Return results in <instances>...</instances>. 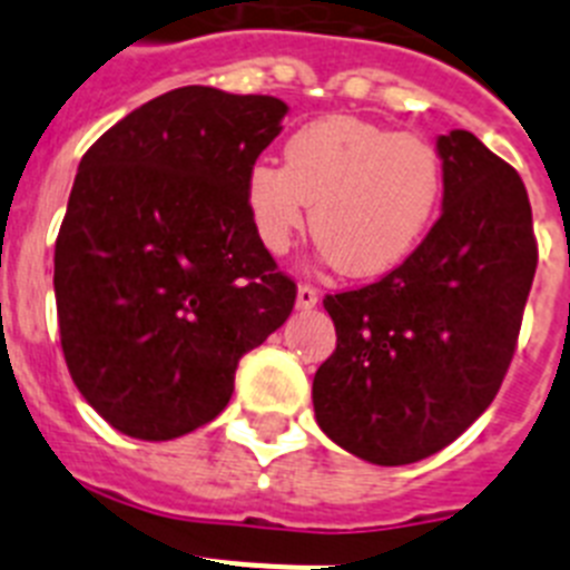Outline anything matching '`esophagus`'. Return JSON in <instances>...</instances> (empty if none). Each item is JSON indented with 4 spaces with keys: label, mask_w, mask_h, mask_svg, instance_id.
<instances>
[{
    "label": "esophagus",
    "mask_w": 570,
    "mask_h": 570,
    "mask_svg": "<svg viewBox=\"0 0 570 570\" xmlns=\"http://www.w3.org/2000/svg\"><path fill=\"white\" fill-rule=\"evenodd\" d=\"M316 302H320V291L314 288V285H299V291H296V305H299L302 311L314 308Z\"/></svg>",
    "instance_id": "1"
}]
</instances>
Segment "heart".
I'll return each mask as SVG.
<instances>
[{"label":"heart","mask_w":570,"mask_h":570,"mask_svg":"<svg viewBox=\"0 0 570 570\" xmlns=\"http://www.w3.org/2000/svg\"><path fill=\"white\" fill-rule=\"evenodd\" d=\"M445 190L442 156L425 136L360 116H322L285 142V165L256 163L245 203L262 248L285 254L308 223L322 254L354 279L382 276L414 254Z\"/></svg>","instance_id":"b5f03b06"}]
</instances>
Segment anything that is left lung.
Listing matches in <instances>:
<instances>
[{"mask_svg": "<svg viewBox=\"0 0 570 570\" xmlns=\"http://www.w3.org/2000/svg\"><path fill=\"white\" fill-rule=\"evenodd\" d=\"M442 216L400 268L325 296L336 351L314 376L316 422L374 465L436 454L493 402L537 271L520 174L468 130L436 139Z\"/></svg>", "mask_w": 570, "mask_h": 570, "instance_id": "1", "label": "left lung"}]
</instances>
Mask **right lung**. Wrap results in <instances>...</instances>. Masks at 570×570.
Listing matches in <instances>:
<instances>
[{"label": "right lung", "instance_id": "right-lung-1", "mask_svg": "<svg viewBox=\"0 0 570 570\" xmlns=\"http://www.w3.org/2000/svg\"><path fill=\"white\" fill-rule=\"evenodd\" d=\"M288 105L188 85L105 130L57 236L59 336L79 394L125 436L223 414L236 365L288 320L296 282L262 248L245 179Z\"/></svg>", "mask_w": 570, "mask_h": 570}]
</instances>
